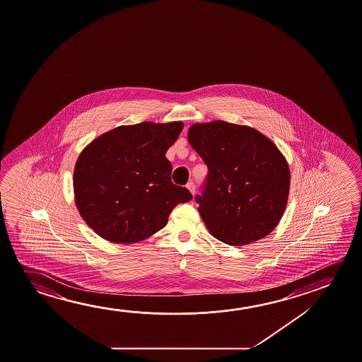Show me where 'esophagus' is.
Segmentation results:
<instances>
[{"label": "esophagus", "mask_w": 362, "mask_h": 362, "mask_svg": "<svg viewBox=\"0 0 362 362\" xmlns=\"http://www.w3.org/2000/svg\"><path fill=\"white\" fill-rule=\"evenodd\" d=\"M187 188L189 189L190 193L194 196L196 194V185L193 182H189V183L187 184Z\"/></svg>", "instance_id": "esophagus-1"}]
</instances>
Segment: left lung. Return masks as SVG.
Segmentation results:
<instances>
[{"mask_svg": "<svg viewBox=\"0 0 362 362\" xmlns=\"http://www.w3.org/2000/svg\"><path fill=\"white\" fill-rule=\"evenodd\" d=\"M188 141L208 166L196 201L209 233L243 246L273 231L291 189L289 165L276 145L254 127L221 119L192 124Z\"/></svg>", "mask_w": 362, "mask_h": 362, "instance_id": "obj_1", "label": "left lung"}]
</instances>
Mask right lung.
<instances>
[{
  "instance_id": "add662e5",
  "label": "right lung",
  "mask_w": 362,
  "mask_h": 362,
  "mask_svg": "<svg viewBox=\"0 0 362 362\" xmlns=\"http://www.w3.org/2000/svg\"><path fill=\"white\" fill-rule=\"evenodd\" d=\"M183 122L119 126L95 139L78 156L73 173L78 212L93 231L113 243H135L168 223L189 190L173 184L168 148Z\"/></svg>"
}]
</instances>
